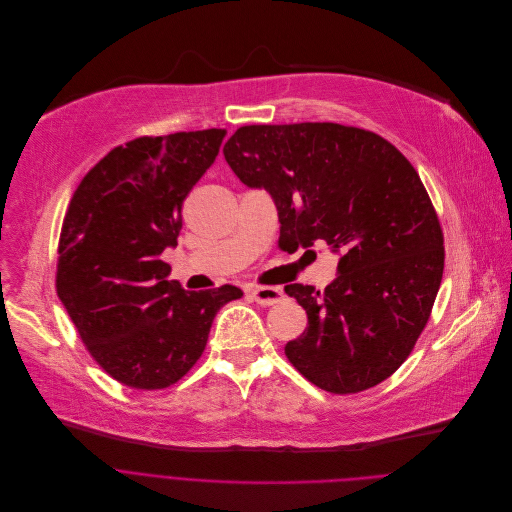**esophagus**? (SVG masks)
Here are the masks:
<instances>
[{"label": "esophagus", "instance_id": "esophagus-1", "mask_svg": "<svg viewBox=\"0 0 512 512\" xmlns=\"http://www.w3.org/2000/svg\"><path fill=\"white\" fill-rule=\"evenodd\" d=\"M250 294L262 306H272L282 298V290L276 286H252Z\"/></svg>", "mask_w": 512, "mask_h": 512}]
</instances>
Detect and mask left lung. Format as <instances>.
Masks as SVG:
<instances>
[{
  "label": "left lung",
  "mask_w": 512,
  "mask_h": 512,
  "mask_svg": "<svg viewBox=\"0 0 512 512\" xmlns=\"http://www.w3.org/2000/svg\"><path fill=\"white\" fill-rule=\"evenodd\" d=\"M248 187H264L280 238L341 254L323 292L288 284L309 327L288 361L331 393L369 389L410 357L442 282L444 234L414 169L383 137L337 123L248 125L224 145Z\"/></svg>",
  "instance_id": "left-lung-1"
}]
</instances>
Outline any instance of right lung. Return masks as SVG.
Returning a JSON list of instances; mask_svg holds the SVG:
<instances>
[{
    "label": "right lung",
    "instance_id": "right-lung-1",
    "mask_svg": "<svg viewBox=\"0 0 512 512\" xmlns=\"http://www.w3.org/2000/svg\"><path fill=\"white\" fill-rule=\"evenodd\" d=\"M224 129L139 137L102 157L76 187L58 242L56 290L82 343L113 379L153 391L206 349L214 317L244 292L183 290L161 260L181 206L210 169Z\"/></svg>",
    "mask_w": 512,
    "mask_h": 512
}]
</instances>
